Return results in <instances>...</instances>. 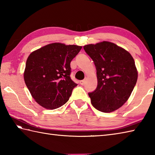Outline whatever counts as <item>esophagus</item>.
I'll use <instances>...</instances> for the list:
<instances>
[{"mask_svg": "<svg viewBox=\"0 0 155 155\" xmlns=\"http://www.w3.org/2000/svg\"><path fill=\"white\" fill-rule=\"evenodd\" d=\"M80 84L81 85H84L85 84V80H83V81H80Z\"/></svg>", "mask_w": 155, "mask_h": 155, "instance_id": "obj_1", "label": "esophagus"}]
</instances>
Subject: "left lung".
<instances>
[{
    "mask_svg": "<svg viewBox=\"0 0 155 155\" xmlns=\"http://www.w3.org/2000/svg\"><path fill=\"white\" fill-rule=\"evenodd\" d=\"M97 70V87L88 93L93 106L110 113L126 103L137 81L138 72L132 56L110 42L84 46Z\"/></svg>",
    "mask_w": 155,
    "mask_h": 155,
    "instance_id": "1",
    "label": "left lung"
}]
</instances>
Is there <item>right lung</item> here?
<instances>
[{"instance_id":"add662e5","label":"right lung","mask_w":155,"mask_h":155,"mask_svg":"<svg viewBox=\"0 0 155 155\" xmlns=\"http://www.w3.org/2000/svg\"><path fill=\"white\" fill-rule=\"evenodd\" d=\"M82 47L52 43L28 56L24 79L32 97L47 109L61 107L77 86L71 78V62Z\"/></svg>"}]
</instances>
